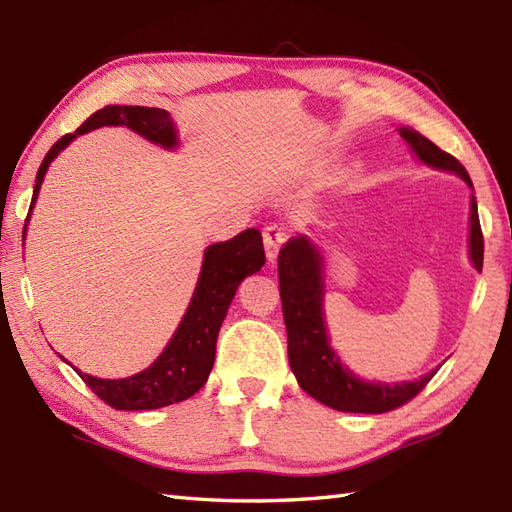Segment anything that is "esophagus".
<instances>
[{"instance_id":"esophagus-1","label":"esophagus","mask_w":512,"mask_h":512,"mask_svg":"<svg viewBox=\"0 0 512 512\" xmlns=\"http://www.w3.org/2000/svg\"><path fill=\"white\" fill-rule=\"evenodd\" d=\"M286 239H288V233L284 226L268 224L264 228V248H266V257L270 259V262H275L281 246L286 244Z\"/></svg>"}]
</instances>
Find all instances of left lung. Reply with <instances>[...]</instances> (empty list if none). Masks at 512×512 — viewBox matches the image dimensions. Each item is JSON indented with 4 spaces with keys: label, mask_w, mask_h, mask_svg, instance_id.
I'll use <instances>...</instances> for the list:
<instances>
[{
    "label": "left lung",
    "mask_w": 512,
    "mask_h": 512,
    "mask_svg": "<svg viewBox=\"0 0 512 512\" xmlns=\"http://www.w3.org/2000/svg\"><path fill=\"white\" fill-rule=\"evenodd\" d=\"M400 136L407 140L418 158L436 169L455 171L473 187L469 173L447 151H442L429 138L402 127ZM471 259L477 270L484 262V235L477 215V202L471 200ZM317 248L308 239H292L279 253V295L288 332V361L301 389L314 400L332 409L347 413H385L398 409L416 398L433 378L431 372L413 383H365L350 369L341 365V358L332 352L325 334L321 301L323 281Z\"/></svg>",
    "instance_id": "obj_1"
}]
</instances>
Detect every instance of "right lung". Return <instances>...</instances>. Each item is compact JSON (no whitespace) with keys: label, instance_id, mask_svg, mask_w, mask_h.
Instances as JSON below:
<instances>
[{"label":"right lung","instance_id":"1","mask_svg":"<svg viewBox=\"0 0 512 512\" xmlns=\"http://www.w3.org/2000/svg\"><path fill=\"white\" fill-rule=\"evenodd\" d=\"M103 125H125L162 147H173L178 143L176 127H173L169 114L160 107L107 105L103 110L94 112L74 134L61 136L50 147L37 171L32 204L37 200L43 176H46L54 156L68 147L70 140L79 134ZM264 262V244L257 228H246L244 233L228 239V242L209 246L204 253L200 281L189 303V310L154 365L147 367L145 372L121 380L94 378L79 372V369L76 372L96 396L114 409H158L191 398L195 391L204 387L206 378L211 374L217 332L222 328L237 286L242 284L244 277L262 270Z\"/></svg>","mask_w":512,"mask_h":512}]
</instances>
